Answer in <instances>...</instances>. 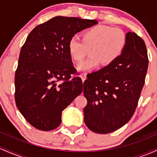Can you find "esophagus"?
<instances>
[{
    "mask_svg": "<svg viewBox=\"0 0 157 157\" xmlns=\"http://www.w3.org/2000/svg\"><path fill=\"white\" fill-rule=\"evenodd\" d=\"M80 77H81V79H82V82H83L84 81H85V80H86V73L81 74V75H80Z\"/></svg>",
    "mask_w": 157,
    "mask_h": 157,
    "instance_id": "esophagus-1",
    "label": "esophagus"
}]
</instances>
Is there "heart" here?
I'll use <instances>...</instances> for the list:
<instances>
[{"label":"heart","mask_w":157,"mask_h":157,"mask_svg":"<svg viewBox=\"0 0 157 157\" xmlns=\"http://www.w3.org/2000/svg\"><path fill=\"white\" fill-rule=\"evenodd\" d=\"M127 36L118 28L96 25L88 29L82 34V40L72 37L68 44V52L73 60L79 62L91 49V57L77 65L80 72H88L97 69L100 65L105 66L114 63L125 49Z\"/></svg>","instance_id":"1"}]
</instances>
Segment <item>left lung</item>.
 <instances>
[{
  "label": "left lung",
  "instance_id": "obj_1",
  "mask_svg": "<svg viewBox=\"0 0 157 157\" xmlns=\"http://www.w3.org/2000/svg\"><path fill=\"white\" fill-rule=\"evenodd\" d=\"M127 44L112 64L87 75L83 86L88 103L84 122L91 131L109 134L132 117L145 83L148 58L145 42L134 32L126 33Z\"/></svg>",
  "mask_w": 157,
  "mask_h": 157
}]
</instances>
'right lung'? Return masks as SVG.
Returning a JSON list of instances; mask_svg holds the SVG:
<instances>
[{"mask_svg":"<svg viewBox=\"0 0 157 157\" xmlns=\"http://www.w3.org/2000/svg\"><path fill=\"white\" fill-rule=\"evenodd\" d=\"M96 20L57 16L36 26L27 37L15 71V102L29 123L51 131L61 123L62 111L82 91L80 77L68 52L69 40L96 25ZM59 81L62 82L57 84Z\"/></svg>","mask_w":157,"mask_h":157,"instance_id":"1","label":"right lung"}]
</instances>
